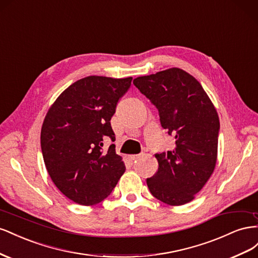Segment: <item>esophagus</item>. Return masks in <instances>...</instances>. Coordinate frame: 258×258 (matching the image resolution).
<instances>
[{
  "label": "esophagus",
  "instance_id": "34e87169",
  "mask_svg": "<svg viewBox=\"0 0 258 258\" xmlns=\"http://www.w3.org/2000/svg\"><path fill=\"white\" fill-rule=\"evenodd\" d=\"M139 157H141V154H132V156H130L128 158H130V160H132V161H134V160L138 159Z\"/></svg>",
  "mask_w": 258,
  "mask_h": 258
}]
</instances>
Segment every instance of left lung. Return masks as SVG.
I'll return each instance as SVG.
<instances>
[{
	"label": "left lung",
	"mask_w": 258,
	"mask_h": 258,
	"mask_svg": "<svg viewBox=\"0 0 258 258\" xmlns=\"http://www.w3.org/2000/svg\"><path fill=\"white\" fill-rule=\"evenodd\" d=\"M133 83L157 107L162 127L175 139L172 151L156 154L158 171L147 178L151 195L174 207L192 201L216 165L214 105L199 81L179 68L138 77Z\"/></svg>",
	"instance_id": "obj_1"
}]
</instances>
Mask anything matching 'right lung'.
Wrapping results in <instances>:
<instances>
[{"label": "right lung", "instance_id": "obj_1", "mask_svg": "<svg viewBox=\"0 0 258 258\" xmlns=\"http://www.w3.org/2000/svg\"><path fill=\"white\" fill-rule=\"evenodd\" d=\"M133 78L90 76L71 84L50 106L41 130L44 163L55 186L81 205L112 192L125 172L122 158L104 141L115 137L110 124Z\"/></svg>", "mask_w": 258, "mask_h": 258}]
</instances>
